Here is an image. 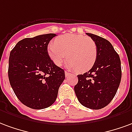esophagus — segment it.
<instances>
[{
	"instance_id": "1",
	"label": "esophagus",
	"mask_w": 132,
	"mask_h": 132,
	"mask_svg": "<svg viewBox=\"0 0 132 132\" xmlns=\"http://www.w3.org/2000/svg\"><path fill=\"white\" fill-rule=\"evenodd\" d=\"M65 76H66V77H67L68 75H70L71 73H70L69 72H67V71H65Z\"/></svg>"
}]
</instances>
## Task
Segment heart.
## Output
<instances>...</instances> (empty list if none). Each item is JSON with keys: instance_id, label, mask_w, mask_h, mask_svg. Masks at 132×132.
<instances>
[{"instance_id": "b5f03b06", "label": "heart", "mask_w": 132, "mask_h": 132, "mask_svg": "<svg viewBox=\"0 0 132 132\" xmlns=\"http://www.w3.org/2000/svg\"><path fill=\"white\" fill-rule=\"evenodd\" d=\"M50 58L57 66L62 65L67 57L66 67L79 72H86L96 60L97 46L89 37L80 34H66L56 38L48 46Z\"/></svg>"}]
</instances>
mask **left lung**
<instances>
[{
	"mask_svg": "<svg viewBox=\"0 0 132 132\" xmlns=\"http://www.w3.org/2000/svg\"><path fill=\"white\" fill-rule=\"evenodd\" d=\"M86 34L96 44V60L89 71L77 75L75 91L82 105L98 110L109 104L117 93L122 77L121 62L108 40L93 34Z\"/></svg>",
	"mask_w": 132,
	"mask_h": 132,
	"instance_id": "8db88e82",
	"label": "left lung"
}]
</instances>
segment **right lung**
<instances>
[{
  "instance_id": "obj_1",
  "label": "right lung",
  "mask_w": 132,
  "mask_h": 132,
  "mask_svg": "<svg viewBox=\"0 0 132 132\" xmlns=\"http://www.w3.org/2000/svg\"><path fill=\"white\" fill-rule=\"evenodd\" d=\"M55 34L36 36L20 41L9 57L8 78L21 103L36 110L54 103L65 79V71L52 61L48 45Z\"/></svg>"
}]
</instances>
